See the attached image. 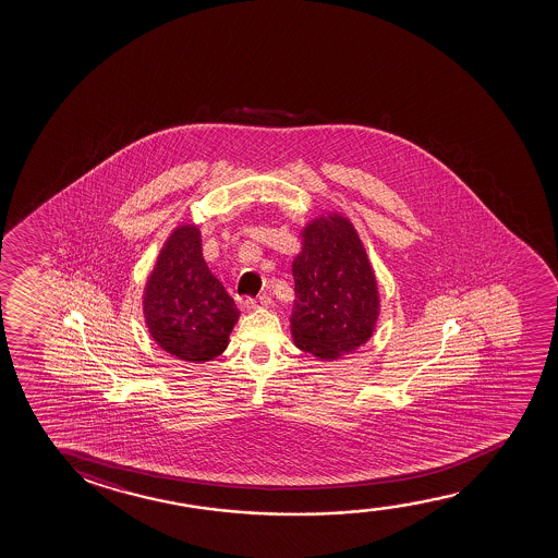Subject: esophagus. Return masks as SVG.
<instances>
[{"label":"esophagus","mask_w":558,"mask_h":558,"mask_svg":"<svg viewBox=\"0 0 558 558\" xmlns=\"http://www.w3.org/2000/svg\"><path fill=\"white\" fill-rule=\"evenodd\" d=\"M270 303V299L267 295H260V298L255 299H245V308H250V311H255V308H263V306H267Z\"/></svg>","instance_id":"esophagus-1"}]
</instances>
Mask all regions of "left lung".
Returning a JSON list of instances; mask_svg holds the SVG:
<instances>
[{
	"label": "left lung",
	"mask_w": 558,
	"mask_h": 558,
	"mask_svg": "<svg viewBox=\"0 0 558 558\" xmlns=\"http://www.w3.org/2000/svg\"><path fill=\"white\" fill-rule=\"evenodd\" d=\"M299 236L291 265L293 343L324 362L343 359L374 336L381 311L374 267L359 230L337 211L314 217Z\"/></svg>",
	"instance_id": "8db88e82"
}]
</instances>
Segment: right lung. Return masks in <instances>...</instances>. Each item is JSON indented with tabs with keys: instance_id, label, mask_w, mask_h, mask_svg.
<instances>
[{
	"instance_id": "obj_1",
	"label": "right lung",
	"mask_w": 558,
	"mask_h": 558,
	"mask_svg": "<svg viewBox=\"0 0 558 558\" xmlns=\"http://www.w3.org/2000/svg\"><path fill=\"white\" fill-rule=\"evenodd\" d=\"M143 314L156 344L175 359L209 362L229 347L240 313L207 268L194 222L173 229L158 253L143 291Z\"/></svg>"
}]
</instances>
